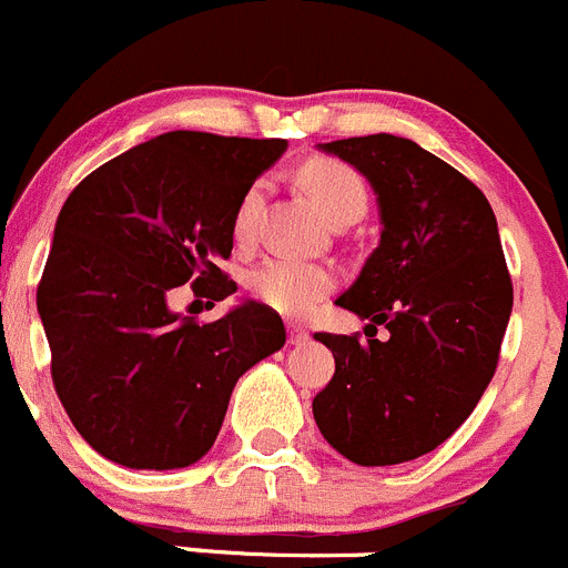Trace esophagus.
<instances>
[{
  "label": "esophagus",
  "mask_w": 568,
  "mask_h": 568,
  "mask_svg": "<svg viewBox=\"0 0 568 568\" xmlns=\"http://www.w3.org/2000/svg\"><path fill=\"white\" fill-rule=\"evenodd\" d=\"M288 342L291 345H305L308 342V331L300 322H288Z\"/></svg>",
  "instance_id": "34e87169"
}]
</instances>
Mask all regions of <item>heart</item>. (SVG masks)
I'll return each mask as SVG.
<instances>
[{"label": "heart", "mask_w": 568, "mask_h": 568, "mask_svg": "<svg viewBox=\"0 0 568 568\" xmlns=\"http://www.w3.org/2000/svg\"><path fill=\"white\" fill-rule=\"evenodd\" d=\"M300 183L331 223L345 217V214L359 217L365 212V181L359 178V172L351 170L347 163L336 161V158H311V161H305L303 170H300ZM260 197H263V183H252L240 197L232 223L237 240H246L252 234ZM334 268L303 257H288V254L265 257L248 274V291L254 294V300L288 316L308 314L322 296L334 288Z\"/></svg>", "instance_id": "heart-1"}]
</instances>
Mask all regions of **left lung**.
<instances>
[{"mask_svg":"<svg viewBox=\"0 0 568 568\" xmlns=\"http://www.w3.org/2000/svg\"><path fill=\"white\" fill-rule=\"evenodd\" d=\"M367 178L379 246L336 305L367 320L365 336L314 334L336 371L314 398L325 442L362 467L413 462L447 442L498 367L513 280L489 201L416 141L387 135L320 144Z\"/></svg>","mask_w":568,"mask_h":568,"instance_id":"left-lung-1","label":"left lung"}]
</instances>
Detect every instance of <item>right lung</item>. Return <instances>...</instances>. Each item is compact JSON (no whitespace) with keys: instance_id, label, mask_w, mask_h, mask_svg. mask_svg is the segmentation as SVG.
<instances>
[{"instance_id":"obj_1","label":"right lung","mask_w":568,"mask_h":568,"mask_svg":"<svg viewBox=\"0 0 568 568\" xmlns=\"http://www.w3.org/2000/svg\"><path fill=\"white\" fill-rule=\"evenodd\" d=\"M283 138L175 130L126 150L70 192L36 308L70 422L132 469H178L212 449L243 373L285 345L254 300L201 325L170 308L192 283L209 305L237 291L221 272L240 197L285 152Z\"/></svg>"}]
</instances>
